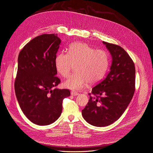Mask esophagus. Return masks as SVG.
Returning <instances> with one entry per match:
<instances>
[{
    "label": "esophagus",
    "mask_w": 153,
    "mask_h": 153,
    "mask_svg": "<svg viewBox=\"0 0 153 153\" xmlns=\"http://www.w3.org/2000/svg\"><path fill=\"white\" fill-rule=\"evenodd\" d=\"M71 95L73 96H77L79 95V93H77V91H71Z\"/></svg>",
    "instance_id": "1"
}]
</instances>
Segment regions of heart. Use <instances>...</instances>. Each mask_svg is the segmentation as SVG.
Segmentation results:
<instances>
[{
	"mask_svg": "<svg viewBox=\"0 0 153 153\" xmlns=\"http://www.w3.org/2000/svg\"><path fill=\"white\" fill-rule=\"evenodd\" d=\"M58 72L67 77L75 65L76 72L65 81L64 85L71 90H81L88 82L95 83L104 77L109 65L108 53L101 49L95 50L88 44L72 43L67 53H60L55 58Z\"/></svg>",
	"mask_w": 153,
	"mask_h": 153,
	"instance_id": "obj_1",
	"label": "heart"
}]
</instances>
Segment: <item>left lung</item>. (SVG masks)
<instances>
[{"label": "left lung", "mask_w": 153, "mask_h": 153, "mask_svg": "<svg viewBox=\"0 0 153 153\" xmlns=\"http://www.w3.org/2000/svg\"><path fill=\"white\" fill-rule=\"evenodd\" d=\"M112 56L110 72L92 88L82 116L89 124L107 126L117 121L130 103L135 91L134 63L121 46L103 41ZM92 95H91V94Z\"/></svg>", "instance_id": "1"}]
</instances>
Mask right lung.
Here are the masks:
<instances>
[{
	"mask_svg": "<svg viewBox=\"0 0 153 153\" xmlns=\"http://www.w3.org/2000/svg\"><path fill=\"white\" fill-rule=\"evenodd\" d=\"M61 39L57 34H42L28 42L19 52L14 90L23 114L34 124L48 125L60 116L62 102L70 90L55 88V58Z\"/></svg>",
	"mask_w": 153,
	"mask_h": 153,
	"instance_id": "add662e5",
	"label": "right lung"
}]
</instances>
